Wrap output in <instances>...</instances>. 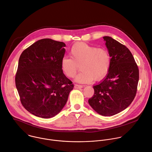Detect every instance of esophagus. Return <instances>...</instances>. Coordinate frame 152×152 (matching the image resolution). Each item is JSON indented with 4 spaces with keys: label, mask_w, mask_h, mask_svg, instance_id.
<instances>
[{
    "label": "esophagus",
    "mask_w": 152,
    "mask_h": 152,
    "mask_svg": "<svg viewBox=\"0 0 152 152\" xmlns=\"http://www.w3.org/2000/svg\"><path fill=\"white\" fill-rule=\"evenodd\" d=\"M74 87L75 88H77V89H79V88H81L83 87V86L82 85H78V84H75L74 86Z\"/></svg>",
    "instance_id": "34e87169"
}]
</instances>
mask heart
<instances>
[{
	"mask_svg": "<svg viewBox=\"0 0 152 152\" xmlns=\"http://www.w3.org/2000/svg\"><path fill=\"white\" fill-rule=\"evenodd\" d=\"M70 56L71 58H62L61 68L67 77L73 78L80 66L81 71L75 78L78 83L99 81L106 75L110 66L111 57L106 49L97 48L86 43L74 44L71 49Z\"/></svg>",
	"mask_w": 152,
	"mask_h": 152,
	"instance_id": "heart-1",
	"label": "heart"
}]
</instances>
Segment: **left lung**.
<instances>
[{
	"mask_svg": "<svg viewBox=\"0 0 152 152\" xmlns=\"http://www.w3.org/2000/svg\"><path fill=\"white\" fill-rule=\"evenodd\" d=\"M111 64L105 78L93 86L88 103L99 114L112 116L125 109L137 93L139 70L129 50L109 36L103 37Z\"/></svg>",
	"mask_w": 152,
	"mask_h": 152,
	"instance_id": "1",
	"label": "left lung"
}]
</instances>
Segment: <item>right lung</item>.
Wrapping results in <instances>:
<instances>
[{"mask_svg": "<svg viewBox=\"0 0 152 152\" xmlns=\"http://www.w3.org/2000/svg\"><path fill=\"white\" fill-rule=\"evenodd\" d=\"M65 44L50 39L35 42L21 53L15 76L21 102L33 115L55 116L65 105L74 84L61 68Z\"/></svg>", "mask_w": 152, "mask_h": 152, "instance_id": "1", "label": "right lung"}]
</instances>
